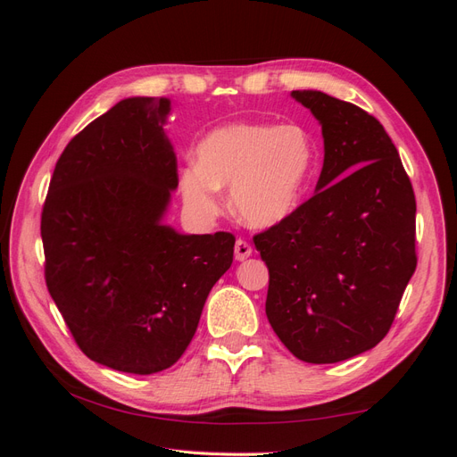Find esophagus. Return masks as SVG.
Listing matches in <instances>:
<instances>
[{
  "label": "esophagus",
  "mask_w": 457,
  "mask_h": 457,
  "mask_svg": "<svg viewBox=\"0 0 457 457\" xmlns=\"http://www.w3.org/2000/svg\"><path fill=\"white\" fill-rule=\"evenodd\" d=\"M252 245L250 242H245L244 238H238L237 244H234V257H237L238 261H244L252 255Z\"/></svg>",
  "instance_id": "esophagus-1"
}]
</instances>
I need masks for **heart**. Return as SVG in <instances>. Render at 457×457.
Returning <instances> with one entry per match:
<instances>
[{
    "label": "heart",
    "instance_id": "heart-1",
    "mask_svg": "<svg viewBox=\"0 0 457 457\" xmlns=\"http://www.w3.org/2000/svg\"><path fill=\"white\" fill-rule=\"evenodd\" d=\"M314 158L312 137L297 123H228L204 137L179 187L202 219L219 213V188L230 187V204L244 223L269 228L299 207Z\"/></svg>",
    "mask_w": 457,
    "mask_h": 457
}]
</instances>
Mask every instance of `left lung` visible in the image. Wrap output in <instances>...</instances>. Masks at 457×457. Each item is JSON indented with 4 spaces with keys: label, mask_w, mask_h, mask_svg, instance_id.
<instances>
[{
    "label": "left lung",
    "mask_w": 457,
    "mask_h": 457,
    "mask_svg": "<svg viewBox=\"0 0 457 457\" xmlns=\"http://www.w3.org/2000/svg\"><path fill=\"white\" fill-rule=\"evenodd\" d=\"M322 123L316 195L253 237L269 269L267 318L303 362L334 364L389 334L418 265L416 196L398 150L366 110L294 91Z\"/></svg>",
    "instance_id": "8db88e82"
}]
</instances>
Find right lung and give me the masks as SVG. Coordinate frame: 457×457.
I'll return each mask as SVG.
<instances>
[{
  "instance_id": "add662e5",
  "label": "right lung",
  "mask_w": 457,
  "mask_h": 457,
  "mask_svg": "<svg viewBox=\"0 0 457 457\" xmlns=\"http://www.w3.org/2000/svg\"><path fill=\"white\" fill-rule=\"evenodd\" d=\"M170 101L133 96L66 145L41 212L46 284L91 361L150 376L173 366L234 255L230 232L162 225L179 185Z\"/></svg>"
}]
</instances>
